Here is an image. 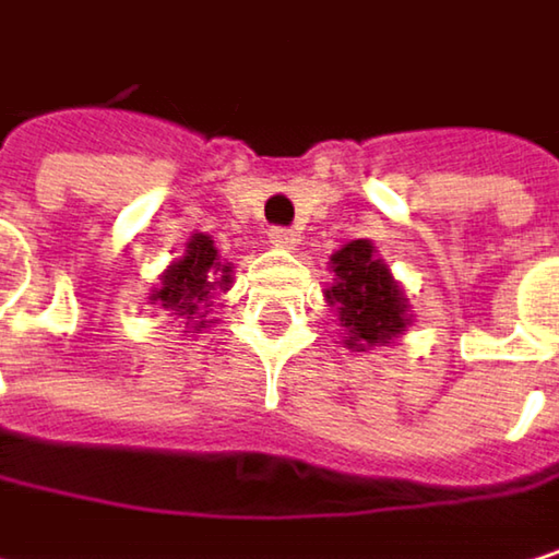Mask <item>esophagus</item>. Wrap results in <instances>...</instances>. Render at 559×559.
I'll use <instances>...</instances> for the list:
<instances>
[{
	"instance_id": "34e87169",
	"label": "esophagus",
	"mask_w": 559,
	"mask_h": 559,
	"mask_svg": "<svg viewBox=\"0 0 559 559\" xmlns=\"http://www.w3.org/2000/svg\"><path fill=\"white\" fill-rule=\"evenodd\" d=\"M267 238H271L274 248H295V245H298V235H295L292 228H271Z\"/></svg>"
}]
</instances>
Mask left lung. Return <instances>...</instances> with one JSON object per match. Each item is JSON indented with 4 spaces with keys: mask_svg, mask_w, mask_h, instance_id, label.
Returning a JSON list of instances; mask_svg holds the SVG:
<instances>
[{
    "mask_svg": "<svg viewBox=\"0 0 559 559\" xmlns=\"http://www.w3.org/2000/svg\"><path fill=\"white\" fill-rule=\"evenodd\" d=\"M331 267L334 285L324 292V298L337 311L341 328L347 331L344 344L350 350L360 354L370 347H386L413 324L409 298L390 274L386 261L377 258L373 241H347L331 254Z\"/></svg>",
    "mask_w": 559,
    "mask_h": 559,
    "instance_id": "1",
    "label": "left lung"
}]
</instances>
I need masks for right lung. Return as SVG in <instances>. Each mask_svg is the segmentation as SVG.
I'll use <instances>...</instances> for the list:
<instances>
[{
    "instance_id": "obj_1",
    "label": "right lung",
    "mask_w": 559,
    "mask_h": 559,
    "mask_svg": "<svg viewBox=\"0 0 559 559\" xmlns=\"http://www.w3.org/2000/svg\"><path fill=\"white\" fill-rule=\"evenodd\" d=\"M231 285V264L218 258V248L212 245L209 235L195 231L182 251V258H176L163 274H159V288L150 295V301L166 311H176L179 318H199L192 321V334H199L205 324L212 321H202L205 308H212V295L215 292H228Z\"/></svg>"
}]
</instances>
